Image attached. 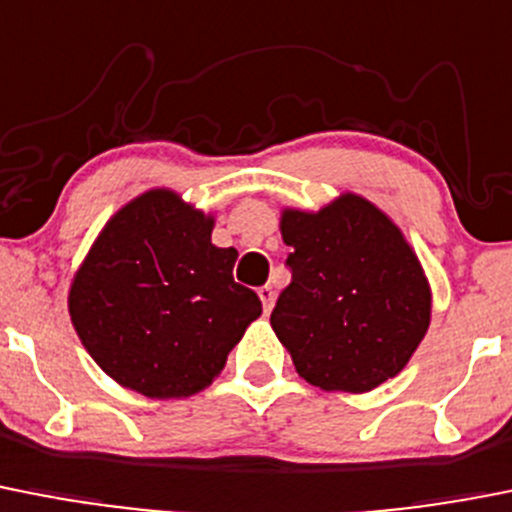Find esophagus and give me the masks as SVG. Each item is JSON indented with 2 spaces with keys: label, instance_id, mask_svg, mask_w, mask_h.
Returning a JSON list of instances; mask_svg holds the SVG:
<instances>
[{
  "label": "esophagus",
  "instance_id": "esophagus-1",
  "mask_svg": "<svg viewBox=\"0 0 512 512\" xmlns=\"http://www.w3.org/2000/svg\"><path fill=\"white\" fill-rule=\"evenodd\" d=\"M259 299H261V304H264V312L269 314V312H271V307H274L276 292H274V289L269 287V284H266V287H259Z\"/></svg>",
  "mask_w": 512,
  "mask_h": 512
}]
</instances>
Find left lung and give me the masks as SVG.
I'll use <instances>...</instances> for the list:
<instances>
[{
  "label": "left lung",
  "mask_w": 512,
  "mask_h": 512,
  "mask_svg": "<svg viewBox=\"0 0 512 512\" xmlns=\"http://www.w3.org/2000/svg\"><path fill=\"white\" fill-rule=\"evenodd\" d=\"M292 284L271 327L304 381L365 393L401 373L431 320V289L401 228L355 192L281 210Z\"/></svg>",
  "instance_id": "left-lung-1"
}]
</instances>
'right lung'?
<instances>
[{"label":"right lung","instance_id":"1","mask_svg":"<svg viewBox=\"0 0 512 512\" xmlns=\"http://www.w3.org/2000/svg\"><path fill=\"white\" fill-rule=\"evenodd\" d=\"M213 225L177 192L147 190L111 215L75 271L70 322L119 386L149 398L203 391L261 314L256 292L233 281L236 248L210 241Z\"/></svg>","mask_w":512,"mask_h":512}]
</instances>
